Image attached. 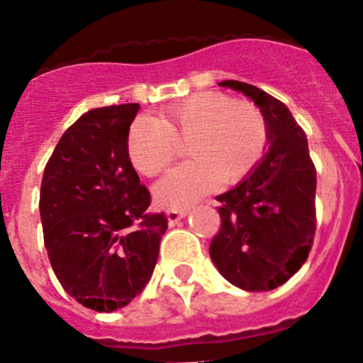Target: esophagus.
<instances>
[{"label": "esophagus", "mask_w": 363, "mask_h": 363, "mask_svg": "<svg viewBox=\"0 0 363 363\" xmlns=\"http://www.w3.org/2000/svg\"><path fill=\"white\" fill-rule=\"evenodd\" d=\"M167 222H169L171 225L177 224L178 220H182L183 217H186L189 215V208H171V210H167Z\"/></svg>", "instance_id": "esophagus-1"}]
</instances>
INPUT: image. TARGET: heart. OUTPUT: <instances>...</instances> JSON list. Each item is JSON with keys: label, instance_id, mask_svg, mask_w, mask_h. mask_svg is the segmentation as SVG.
Instances as JSON below:
<instances>
[{"label": "heart", "instance_id": "heart-1", "mask_svg": "<svg viewBox=\"0 0 363 363\" xmlns=\"http://www.w3.org/2000/svg\"><path fill=\"white\" fill-rule=\"evenodd\" d=\"M186 143L194 160L171 171L155 185V197L167 206H185L210 192L250 174L268 143V127L259 107L235 102L217 91L190 95L167 106L155 118H139L127 134V155L138 173L157 177L180 155Z\"/></svg>", "mask_w": 363, "mask_h": 363}]
</instances>
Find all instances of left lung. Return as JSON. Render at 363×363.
Masks as SVG:
<instances>
[{
	"label": "left lung",
	"instance_id": "obj_1",
	"mask_svg": "<svg viewBox=\"0 0 363 363\" xmlns=\"http://www.w3.org/2000/svg\"><path fill=\"white\" fill-rule=\"evenodd\" d=\"M249 96L268 127V150L235 189L217 196L220 231L210 257L225 281L270 291L302 268L315 235V167L305 132L281 100L240 81L218 82Z\"/></svg>",
	"mask_w": 363,
	"mask_h": 363
}]
</instances>
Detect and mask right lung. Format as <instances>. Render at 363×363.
I'll return each mask as SVG.
<instances>
[{"label":"right lung","instance_id":"add662e5","mask_svg":"<svg viewBox=\"0 0 363 363\" xmlns=\"http://www.w3.org/2000/svg\"><path fill=\"white\" fill-rule=\"evenodd\" d=\"M139 104L91 109L67 128L44 169L40 218L49 261L84 307H125L148 284L167 229L127 155Z\"/></svg>","mask_w":363,"mask_h":363}]
</instances>
